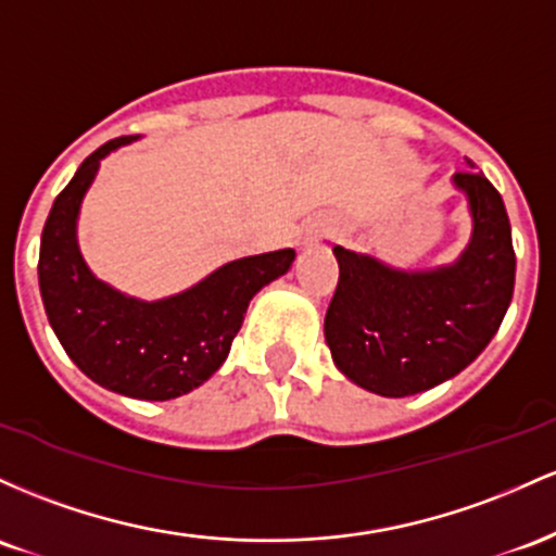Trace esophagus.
<instances>
[{
	"mask_svg": "<svg viewBox=\"0 0 556 556\" xmlns=\"http://www.w3.org/2000/svg\"><path fill=\"white\" fill-rule=\"evenodd\" d=\"M312 239H315V236H312V233L304 236V244H312Z\"/></svg>",
	"mask_w": 556,
	"mask_h": 556,
	"instance_id": "34e87169",
	"label": "esophagus"
}]
</instances>
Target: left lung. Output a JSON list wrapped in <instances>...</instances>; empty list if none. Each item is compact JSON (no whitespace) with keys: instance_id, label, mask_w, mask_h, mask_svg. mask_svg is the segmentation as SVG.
Segmentation results:
<instances>
[{"instance_id":"1","label":"left lung","mask_w":556,"mask_h":556,"mask_svg":"<svg viewBox=\"0 0 556 556\" xmlns=\"http://www.w3.org/2000/svg\"><path fill=\"white\" fill-rule=\"evenodd\" d=\"M467 167H476L467 160ZM470 212L457 260L402 270L372 254L333 247L339 286L326 312L336 367L370 394L402 399L463 372L494 339L515 289L513 228L502 194L483 173L452 178Z\"/></svg>"}]
</instances>
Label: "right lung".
I'll return each instance as SVG.
<instances>
[{
	"label": "right lung",
	"instance_id": "obj_1",
	"mask_svg": "<svg viewBox=\"0 0 556 556\" xmlns=\"http://www.w3.org/2000/svg\"><path fill=\"white\" fill-rule=\"evenodd\" d=\"M139 136L112 139L89 154L54 199L43 223L39 289L49 326L84 376L115 394L167 402L199 389L226 362L260 289L286 276L294 249L226 262L191 289L136 299L104 283L78 247V215L99 162Z\"/></svg>",
	"mask_w": 556,
	"mask_h": 556
}]
</instances>
